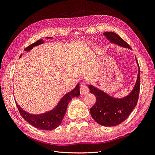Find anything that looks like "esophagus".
<instances>
[{"label":"esophagus","mask_w":155,"mask_h":155,"mask_svg":"<svg viewBox=\"0 0 155 155\" xmlns=\"http://www.w3.org/2000/svg\"><path fill=\"white\" fill-rule=\"evenodd\" d=\"M79 89H80L81 95H82V96L86 94H87L89 92L88 87L85 85H80V88H79Z\"/></svg>","instance_id":"1"}]
</instances>
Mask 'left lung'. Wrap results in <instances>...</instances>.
Instances as JSON below:
<instances>
[{"mask_svg": "<svg viewBox=\"0 0 155 155\" xmlns=\"http://www.w3.org/2000/svg\"><path fill=\"white\" fill-rule=\"evenodd\" d=\"M104 35L112 43L131 49L130 46L115 33L107 31L104 33ZM140 86V67L137 80L133 91L129 96L122 99H116L107 95L101 90H98L92 85H88L91 93L94 94L96 97L95 105L90 110L93 119L97 124L106 127L116 126L122 123L128 118L137 104Z\"/></svg>", "mask_w": 155, "mask_h": 155, "instance_id": "obj_1", "label": "left lung"}]
</instances>
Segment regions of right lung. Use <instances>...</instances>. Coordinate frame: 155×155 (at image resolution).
<instances>
[{"instance_id": "1", "label": "right lung", "mask_w": 155, "mask_h": 155, "mask_svg": "<svg viewBox=\"0 0 155 155\" xmlns=\"http://www.w3.org/2000/svg\"><path fill=\"white\" fill-rule=\"evenodd\" d=\"M48 38H50V37H48ZM42 43H43V41L42 39L37 41L34 43L26 47L25 50L29 51L34 46ZM21 57V55H20V58ZM79 94H80V92H79V84H78L76 87L73 91L67 93V94H65L63 97L62 99L61 100L58 104L57 107H55L53 110L46 112L45 114L38 115L30 114L23 110L17 104H16V105L21 115L27 122H28L30 125L34 126V127L39 129L50 130L57 128L61 124L64 114L66 113L68 103L73 97H78Z\"/></svg>"}]
</instances>
